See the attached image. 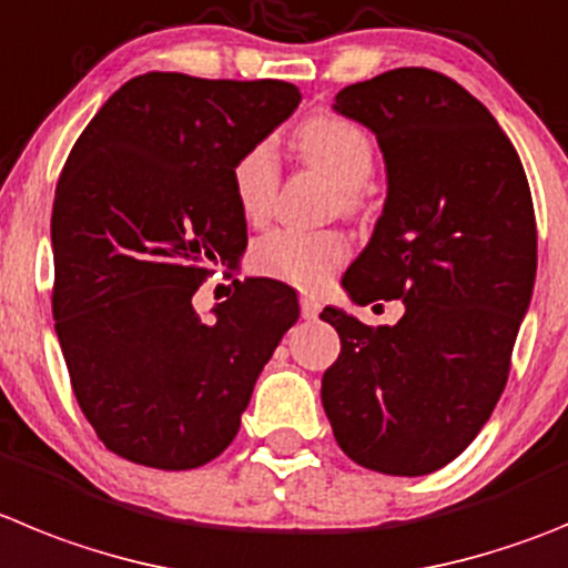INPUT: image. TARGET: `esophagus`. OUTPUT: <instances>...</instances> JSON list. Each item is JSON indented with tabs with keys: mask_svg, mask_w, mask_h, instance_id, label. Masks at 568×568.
I'll return each mask as SVG.
<instances>
[{
	"mask_svg": "<svg viewBox=\"0 0 568 568\" xmlns=\"http://www.w3.org/2000/svg\"><path fill=\"white\" fill-rule=\"evenodd\" d=\"M301 315L306 321H315L321 315V301L315 295H301Z\"/></svg>",
	"mask_w": 568,
	"mask_h": 568,
	"instance_id": "1",
	"label": "esophagus"
}]
</instances>
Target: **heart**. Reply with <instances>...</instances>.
<instances>
[{
	"label": "heart",
	"instance_id": "b5f03b06",
	"mask_svg": "<svg viewBox=\"0 0 568 568\" xmlns=\"http://www.w3.org/2000/svg\"><path fill=\"white\" fill-rule=\"evenodd\" d=\"M295 143L306 163L318 165L335 180L343 205H355L357 191L366 189L374 174L372 134L361 123L341 114L318 112L301 123ZM278 182L281 163L270 140H258L239 154L231 169V185L244 220L253 225L267 220L278 194ZM346 258L348 242L337 231L275 227L250 250V264L256 273L301 290L321 287L335 270L346 264Z\"/></svg>",
	"mask_w": 568,
	"mask_h": 568
}]
</instances>
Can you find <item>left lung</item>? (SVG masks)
<instances>
[{
    "mask_svg": "<svg viewBox=\"0 0 568 568\" xmlns=\"http://www.w3.org/2000/svg\"><path fill=\"white\" fill-rule=\"evenodd\" d=\"M332 109L372 129L388 174L343 290L361 306L403 298L405 315L374 329L326 306L341 355L321 399L348 459L425 476L476 439L507 386L538 267L532 194L496 118L442 72L388 70Z\"/></svg>",
    "mask_w": 568,
    "mask_h": 568,
    "instance_id": "obj_1",
    "label": "left lung"
}]
</instances>
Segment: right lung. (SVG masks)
I'll use <instances>...</instances> for the list:
<instances>
[{
  "label": "right lung",
  "instance_id": "add662e5",
  "mask_svg": "<svg viewBox=\"0 0 568 568\" xmlns=\"http://www.w3.org/2000/svg\"><path fill=\"white\" fill-rule=\"evenodd\" d=\"M301 103L284 81L145 72L72 145L53 202V318L78 405L123 459L191 470L239 434L264 363L298 321L270 278L196 315L213 270L236 267L247 222L231 169Z\"/></svg>",
  "mask_w": 568,
  "mask_h": 568
}]
</instances>
